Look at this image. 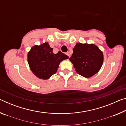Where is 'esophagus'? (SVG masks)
<instances>
[{"label":"esophagus","mask_w":126,"mask_h":126,"mask_svg":"<svg viewBox=\"0 0 126 126\" xmlns=\"http://www.w3.org/2000/svg\"><path fill=\"white\" fill-rule=\"evenodd\" d=\"M66 55H67L69 57H71V54H70V53H69V52H67V53H66Z\"/></svg>","instance_id":"esophagus-1"}]
</instances>
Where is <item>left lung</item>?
<instances>
[{
	"label": "left lung",
	"mask_w": 126,
	"mask_h": 126,
	"mask_svg": "<svg viewBox=\"0 0 126 126\" xmlns=\"http://www.w3.org/2000/svg\"><path fill=\"white\" fill-rule=\"evenodd\" d=\"M69 61L78 74L90 78L99 71L103 62V52L94 44L78 43Z\"/></svg>",
	"instance_id": "obj_1"
}]
</instances>
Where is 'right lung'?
Returning a JSON list of instances; mask_svg holds the SVG:
<instances>
[{"label":"right lung","mask_w":126,"mask_h":126,"mask_svg":"<svg viewBox=\"0 0 126 126\" xmlns=\"http://www.w3.org/2000/svg\"><path fill=\"white\" fill-rule=\"evenodd\" d=\"M53 49L48 43L46 42L40 46H34L28 53L30 69L38 78L48 79L56 73L61 62L69 58L61 51L54 54Z\"/></svg>","instance_id":"right-lung-1"}]
</instances>
